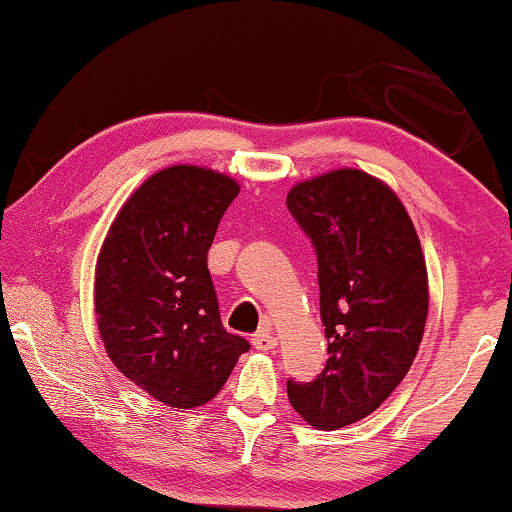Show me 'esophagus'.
Instances as JSON below:
<instances>
[{
  "mask_svg": "<svg viewBox=\"0 0 512 512\" xmlns=\"http://www.w3.org/2000/svg\"><path fill=\"white\" fill-rule=\"evenodd\" d=\"M251 342H254V347L261 349V352H268V349H272V347L277 345V338H275V333H272L270 328L265 326V328H261V331L254 333V338H251Z\"/></svg>",
  "mask_w": 512,
  "mask_h": 512,
  "instance_id": "esophagus-1",
  "label": "esophagus"
}]
</instances>
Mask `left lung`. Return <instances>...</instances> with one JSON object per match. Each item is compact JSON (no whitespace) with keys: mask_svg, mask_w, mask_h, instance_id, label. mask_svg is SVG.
I'll list each match as a JSON object with an SVG mask.
<instances>
[{"mask_svg":"<svg viewBox=\"0 0 512 512\" xmlns=\"http://www.w3.org/2000/svg\"><path fill=\"white\" fill-rule=\"evenodd\" d=\"M286 207L317 254L328 361L286 382L293 410L324 431L354 424L403 382L429 314L419 237L396 193L361 170L303 181Z\"/></svg>","mask_w":512,"mask_h":512,"instance_id":"1","label":"left lung"}]
</instances>
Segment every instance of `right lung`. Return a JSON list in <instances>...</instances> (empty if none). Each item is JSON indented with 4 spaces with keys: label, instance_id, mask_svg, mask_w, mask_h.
<instances>
[{
    "label": "right lung",
    "instance_id": "1",
    "mask_svg": "<svg viewBox=\"0 0 512 512\" xmlns=\"http://www.w3.org/2000/svg\"><path fill=\"white\" fill-rule=\"evenodd\" d=\"M237 193L219 172L160 170L125 202L97 258L95 312L109 359L170 408L212 401L251 347L223 328L207 268Z\"/></svg>",
    "mask_w": 512,
    "mask_h": 512
}]
</instances>
